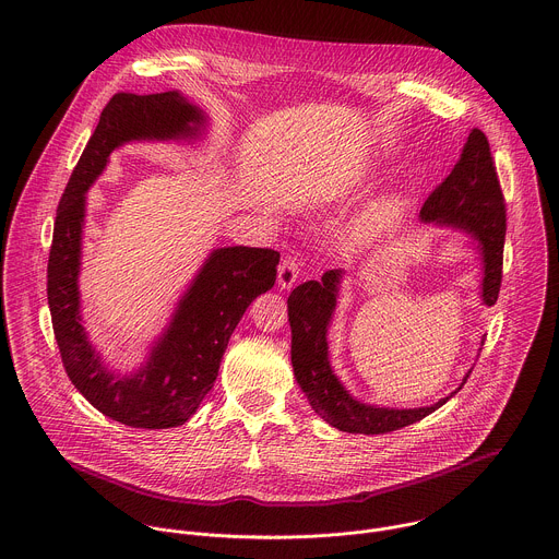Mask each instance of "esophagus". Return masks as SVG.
Listing matches in <instances>:
<instances>
[{
    "label": "esophagus",
    "mask_w": 559,
    "mask_h": 559,
    "mask_svg": "<svg viewBox=\"0 0 559 559\" xmlns=\"http://www.w3.org/2000/svg\"><path fill=\"white\" fill-rule=\"evenodd\" d=\"M298 274H300V265L296 261V257H285L278 265V287L281 289H292L294 283L298 281Z\"/></svg>",
    "instance_id": "1"
}]
</instances>
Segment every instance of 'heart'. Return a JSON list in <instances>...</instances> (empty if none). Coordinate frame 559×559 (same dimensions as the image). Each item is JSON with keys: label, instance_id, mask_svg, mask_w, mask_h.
Returning a JSON list of instances; mask_svg holds the SVG:
<instances>
[{"label": "heart", "instance_id": "1", "mask_svg": "<svg viewBox=\"0 0 559 559\" xmlns=\"http://www.w3.org/2000/svg\"><path fill=\"white\" fill-rule=\"evenodd\" d=\"M404 211V202L397 195L384 198L382 202L370 206L346 233V241L350 246H364L370 239H376L380 233L391 228Z\"/></svg>", "mask_w": 559, "mask_h": 559}]
</instances>
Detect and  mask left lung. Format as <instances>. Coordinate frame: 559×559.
Returning <instances> with one entry per match:
<instances>
[{
    "label": "left lung",
    "mask_w": 559,
    "mask_h": 559,
    "mask_svg": "<svg viewBox=\"0 0 559 559\" xmlns=\"http://www.w3.org/2000/svg\"><path fill=\"white\" fill-rule=\"evenodd\" d=\"M419 217L426 224L435 222L467 230L478 241V250L483 254L480 298L487 307L496 305L502 281L507 211L491 148L480 129H472L459 162L424 202ZM342 274V270H329L320 281L298 285L287 298L292 366L298 386L302 389L311 408L329 426L342 432L386 435L421 421L463 389L472 370H467L454 393L432 406L380 408L357 402L335 378L329 364L326 329L335 311Z\"/></svg>",
    "instance_id": "obj_1"
}]
</instances>
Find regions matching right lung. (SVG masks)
Masks as SVG:
<instances>
[{
    "label": "right lung",
    "instance_id": "right-lung-1",
    "mask_svg": "<svg viewBox=\"0 0 559 559\" xmlns=\"http://www.w3.org/2000/svg\"><path fill=\"white\" fill-rule=\"evenodd\" d=\"M206 116L179 92L116 94L103 109L57 209L48 259V305L66 373L105 417L162 430L189 421L213 389L228 340L250 302L272 289L281 254L270 248H219L181 296L168 329L133 376H116L81 322V235L85 193L109 153L131 140H193Z\"/></svg>",
    "mask_w": 559,
    "mask_h": 559
}]
</instances>
